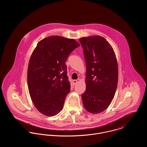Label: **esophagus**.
<instances>
[{"label": "esophagus", "mask_w": 147, "mask_h": 147, "mask_svg": "<svg viewBox=\"0 0 147 147\" xmlns=\"http://www.w3.org/2000/svg\"><path fill=\"white\" fill-rule=\"evenodd\" d=\"M73 85H75L76 84H77L78 83V80H73Z\"/></svg>", "instance_id": "esophagus-1"}]
</instances>
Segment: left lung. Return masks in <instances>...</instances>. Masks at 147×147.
Returning <instances> with one entry per match:
<instances>
[{"label": "left lung", "mask_w": 147, "mask_h": 147, "mask_svg": "<svg viewBox=\"0 0 147 147\" xmlns=\"http://www.w3.org/2000/svg\"><path fill=\"white\" fill-rule=\"evenodd\" d=\"M86 62V90L82 97L85 109L90 113L103 112L110 105L117 89L118 67L115 52L104 37H83Z\"/></svg>", "instance_id": "obj_1"}]
</instances>
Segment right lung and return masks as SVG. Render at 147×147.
<instances>
[{"instance_id": "add662e5", "label": "right lung", "mask_w": 147, "mask_h": 147, "mask_svg": "<svg viewBox=\"0 0 147 147\" xmlns=\"http://www.w3.org/2000/svg\"><path fill=\"white\" fill-rule=\"evenodd\" d=\"M80 43L74 39L51 36L38 42L28 68L29 94L36 109L51 117L63 109L65 97L70 92L65 62Z\"/></svg>"}]
</instances>
